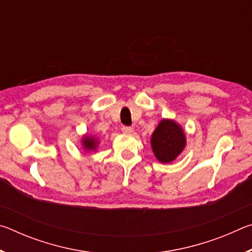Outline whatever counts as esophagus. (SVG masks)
I'll return each instance as SVG.
<instances>
[{
  "instance_id": "esophagus-1",
  "label": "esophagus",
  "mask_w": 252,
  "mask_h": 252,
  "mask_svg": "<svg viewBox=\"0 0 252 252\" xmlns=\"http://www.w3.org/2000/svg\"><path fill=\"white\" fill-rule=\"evenodd\" d=\"M121 130L123 133H126V134H131L132 132H133V129H132L131 126H122Z\"/></svg>"
}]
</instances>
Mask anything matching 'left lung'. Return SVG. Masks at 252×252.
Wrapping results in <instances>:
<instances>
[{"label":"left lung","mask_w":252,"mask_h":252,"mask_svg":"<svg viewBox=\"0 0 252 252\" xmlns=\"http://www.w3.org/2000/svg\"><path fill=\"white\" fill-rule=\"evenodd\" d=\"M151 147L158 160L169 163L185 149V132L174 121L162 120L151 136Z\"/></svg>","instance_id":"8db88e82"}]
</instances>
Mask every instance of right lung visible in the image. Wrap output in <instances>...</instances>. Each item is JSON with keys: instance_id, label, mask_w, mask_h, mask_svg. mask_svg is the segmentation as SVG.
Returning a JSON list of instances; mask_svg holds the SVG:
<instances>
[{"instance_id": "add662e5", "label": "right lung", "mask_w": 252, "mask_h": 252, "mask_svg": "<svg viewBox=\"0 0 252 252\" xmlns=\"http://www.w3.org/2000/svg\"><path fill=\"white\" fill-rule=\"evenodd\" d=\"M82 144L85 150H95L97 146V140L93 138V136H84L82 140Z\"/></svg>"}]
</instances>
